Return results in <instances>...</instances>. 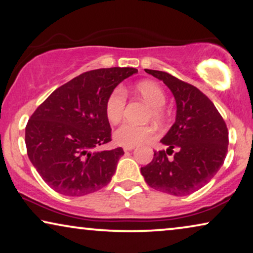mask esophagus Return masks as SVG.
I'll use <instances>...</instances> for the list:
<instances>
[{"label":"esophagus","instance_id":"obj_1","mask_svg":"<svg viewBox=\"0 0 253 253\" xmlns=\"http://www.w3.org/2000/svg\"><path fill=\"white\" fill-rule=\"evenodd\" d=\"M134 149V147H124V151H131Z\"/></svg>","mask_w":253,"mask_h":253}]
</instances>
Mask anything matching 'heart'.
I'll use <instances>...</instances> for the list:
<instances>
[{
	"label": "heart",
	"instance_id": "heart-1",
	"mask_svg": "<svg viewBox=\"0 0 253 253\" xmlns=\"http://www.w3.org/2000/svg\"><path fill=\"white\" fill-rule=\"evenodd\" d=\"M137 94L151 106L150 116L156 122H162L165 117L163 106L166 103V94L163 88L154 81H141L135 88ZM127 101L126 90L123 87H116L110 92L105 102L106 118L113 125L123 119ZM154 128L147 125H135L125 123L119 126L113 133V140L117 144L124 147H135L142 144L154 136Z\"/></svg>",
	"mask_w": 253,
	"mask_h": 253
}]
</instances>
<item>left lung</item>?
Instances as JSON below:
<instances>
[{
  "label": "left lung",
  "instance_id": "8db88e82",
  "mask_svg": "<svg viewBox=\"0 0 253 253\" xmlns=\"http://www.w3.org/2000/svg\"><path fill=\"white\" fill-rule=\"evenodd\" d=\"M145 72L172 91L176 118L161 141L167 150L155 151L141 173L154 189L186 196L205 186L222 166L228 150V129L211 99L198 88L163 71ZM173 152L174 158L169 160L167 155Z\"/></svg>",
  "mask_w": 253,
  "mask_h": 253
}]
</instances>
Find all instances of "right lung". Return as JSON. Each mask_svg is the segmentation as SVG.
Returning a JSON list of instances; mask_svg holds the SVG:
<instances>
[{
    "mask_svg": "<svg viewBox=\"0 0 253 253\" xmlns=\"http://www.w3.org/2000/svg\"><path fill=\"white\" fill-rule=\"evenodd\" d=\"M136 72L133 67L88 71L52 91L31 116L25 128L28 158L57 193L84 196L111 181L124 150L94 149L111 141L106 98Z\"/></svg>",
    "mask_w": 253,
    "mask_h": 253,
    "instance_id": "add662e5",
    "label": "right lung"
}]
</instances>
